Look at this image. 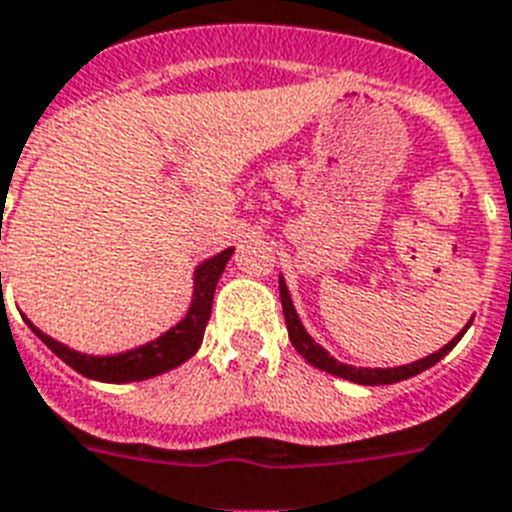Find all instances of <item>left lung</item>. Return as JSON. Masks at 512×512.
Instances as JSON below:
<instances>
[{
    "label": "left lung",
    "mask_w": 512,
    "mask_h": 512,
    "mask_svg": "<svg viewBox=\"0 0 512 512\" xmlns=\"http://www.w3.org/2000/svg\"><path fill=\"white\" fill-rule=\"evenodd\" d=\"M278 291H281V304H283V317H286V328H289V338H291V346H294L299 354L307 359L312 367L322 369V372H328V375H336V377H343V380L349 382H356V385H393V382H401V380H409V377L419 375V372H424V369L435 367L437 362H440L442 356L450 354L453 351V346L463 338V333L468 330V325L474 322V317L468 320L466 328L458 333V336L453 338V341H448L445 346H442L440 351H435V354L424 356V359H419V362H411V364H403V367H351V364H343L338 362L336 356H330L328 351L322 349L320 343L315 341V338L309 336L307 328L302 325V317H299V312H296L294 302H291V294H289V286H286V281H283V273L278 276Z\"/></svg>",
    "instance_id": "obj_1"
}]
</instances>
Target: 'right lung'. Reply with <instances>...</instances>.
I'll return each instance as SVG.
<instances>
[{
	"label": "right lung",
	"mask_w": 512,
	"mask_h": 512,
	"mask_svg": "<svg viewBox=\"0 0 512 512\" xmlns=\"http://www.w3.org/2000/svg\"><path fill=\"white\" fill-rule=\"evenodd\" d=\"M234 255V247H226L218 255L208 257L197 265L192 273V302L187 315L182 320L171 325L166 333L148 343H140L135 349L119 351V354H83V351L70 349L67 343L57 341V338L46 336L44 330H38L28 317V328L36 333L41 341L49 346L54 354L62 359L64 364H70L75 372L83 377L98 382H140L158 377L169 369H176L184 364L190 356L197 354L200 343L205 336V325L210 320V309H213V294H216L218 278H221L223 268Z\"/></svg>",
	"instance_id": "add662e5"
}]
</instances>
